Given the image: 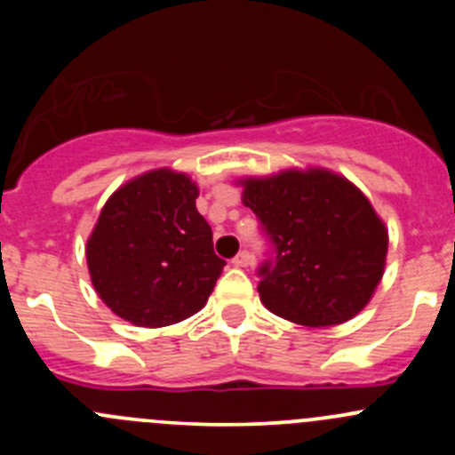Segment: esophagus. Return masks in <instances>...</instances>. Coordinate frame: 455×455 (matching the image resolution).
I'll return each instance as SVG.
<instances>
[{"label":"esophagus","instance_id":"34e87169","mask_svg":"<svg viewBox=\"0 0 455 455\" xmlns=\"http://www.w3.org/2000/svg\"><path fill=\"white\" fill-rule=\"evenodd\" d=\"M251 259H253V255H251L249 251H240V253L233 257L231 264L237 266V268H244V266L251 264Z\"/></svg>","mask_w":455,"mask_h":455}]
</instances>
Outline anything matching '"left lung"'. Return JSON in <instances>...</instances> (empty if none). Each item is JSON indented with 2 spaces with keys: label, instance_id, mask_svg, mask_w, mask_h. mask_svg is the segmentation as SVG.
Returning <instances> with one entry per match:
<instances>
[{
  "label": "left lung",
  "instance_id": "left-lung-1",
  "mask_svg": "<svg viewBox=\"0 0 455 455\" xmlns=\"http://www.w3.org/2000/svg\"><path fill=\"white\" fill-rule=\"evenodd\" d=\"M270 257L257 268L259 299L292 323L323 328L368 306L385 268L387 228L370 200L325 169L242 180Z\"/></svg>",
  "mask_w": 455,
  "mask_h": 455
}]
</instances>
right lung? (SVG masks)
<instances>
[{"instance_id": "add662e5", "label": "right lung", "mask_w": 455, "mask_h": 455, "mask_svg": "<svg viewBox=\"0 0 455 455\" xmlns=\"http://www.w3.org/2000/svg\"><path fill=\"white\" fill-rule=\"evenodd\" d=\"M185 173L156 169L105 202L87 240L92 283L112 313L142 328L178 323L204 308L227 261L196 209Z\"/></svg>"}]
</instances>
